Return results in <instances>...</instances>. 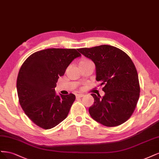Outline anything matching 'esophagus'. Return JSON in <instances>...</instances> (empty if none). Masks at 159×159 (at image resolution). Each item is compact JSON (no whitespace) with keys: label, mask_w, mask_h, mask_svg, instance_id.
<instances>
[{"label":"esophagus","mask_w":159,"mask_h":159,"mask_svg":"<svg viewBox=\"0 0 159 159\" xmlns=\"http://www.w3.org/2000/svg\"><path fill=\"white\" fill-rule=\"evenodd\" d=\"M84 96V95L83 94H76V98H83V97Z\"/></svg>","instance_id":"34e87169"}]
</instances>
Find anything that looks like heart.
I'll return each instance as SVG.
<instances>
[{"label": "heart", "mask_w": 159, "mask_h": 159, "mask_svg": "<svg viewBox=\"0 0 159 159\" xmlns=\"http://www.w3.org/2000/svg\"><path fill=\"white\" fill-rule=\"evenodd\" d=\"M90 63H93V62L89 59H83L80 61L79 63V66H84L86 65H88V64H90Z\"/></svg>", "instance_id": "1"}]
</instances>
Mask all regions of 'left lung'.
I'll return each mask as SVG.
<instances>
[{"label": "left lung", "mask_w": 159, "mask_h": 159, "mask_svg": "<svg viewBox=\"0 0 159 159\" xmlns=\"http://www.w3.org/2000/svg\"><path fill=\"white\" fill-rule=\"evenodd\" d=\"M96 66V80L104 84V96L91 94L92 118L107 127L124 124L134 113L139 98L138 74L131 58L122 50L108 45L77 49Z\"/></svg>", "instance_id": "left-lung-1"}]
</instances>
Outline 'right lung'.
Returning a JSON list of instances; mask_svg holds the SVG:
<instances>
[{
    "instance_id": "1",
    "label": "right lung",
    "mask_w": 159,
    "mask_h": 159,
    "mask_svg": "<svg viewBox=\"0 0 159 159\" xmlns=\"http://www.w3.org/2000/svg\"><path fill=\"white\" fill-rule=\"evenodd\" d=\"M80 56L75 49H47L32 54L22 64L16 83L19 102L35 125L49 129L68 116L75 96L57 95L55 88L59 76Z\"/></svg>"
}]
</instances>
